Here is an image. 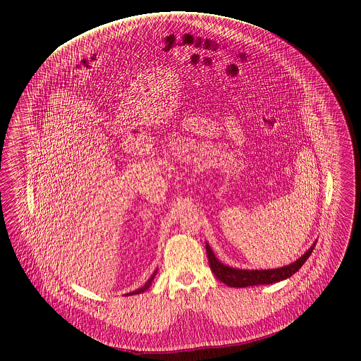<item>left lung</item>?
<instances>
[{"mask_svg":"<svg viewBox=\"0 0 361 361\" xmlns=\"http://www.w3.org/2000/svg\"><path fill=\"white\" fill-rule=\"evenodd\" d=\"M314 249H315V243L296 262L281 269H273V270H240V269L225 266L214 257L209 245H207V254H208L209 266L219 281L229 287H247V286H257V284L276 283L290 278L305 264Z\"/></svg>","mask_w":361,"mask_h":361,"instance_id":"1","label":"left lung"}]
</instances>
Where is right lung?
I'll list each match as a JSON object with an SVG mask.
<instances>
[{"instance_id":"obj_1","label":"right lung","mask_w":361,"mask_h":361,"mask_svg":"<svg viewBox=\"0 0 361 361\" xmlns=\"http://www.w3.org/2000/svg\"><path fill=\"white\" fill-rule=\"evenodd\" d=\"M154 275H156V271L151 275V278L147 281V283L144 284L142 287H140L139 290H136V291H132V293H130V294H127V295H136V294H142V293H144L145 290H148L149 288V286L152 284L153 278H154Z\"/></svg>"}]
</instances>
